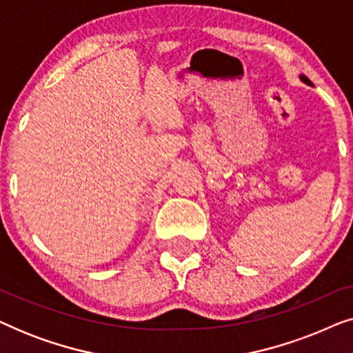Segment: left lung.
Listing matches in <instances>:
<instances>
[{"label":"left lung","mask_w":353,"mask_h":353,"mask_svg":"<svg viewBox=\"0 0 353 353\" xmlns=\"http://www.w3.org/2000/svg\"><path fill=\"white\" fill-rule=\"evenodd\" d=\"M301 80L303 81V83H307V85H310V86H312V81H310V80H308L305 75H301Z\"/></svg>","instance_id":"left-lung-1"}]
</instances>
